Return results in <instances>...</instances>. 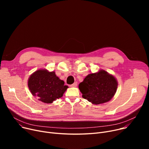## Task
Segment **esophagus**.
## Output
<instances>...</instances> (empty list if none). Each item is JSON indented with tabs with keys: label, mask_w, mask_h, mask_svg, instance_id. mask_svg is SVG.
I'll use <instances>...</instances> for the list:
<instances>
[{
	"label": "esophagus",
	"mask_w": 149,
	"mask_h": 149,
	"mask_svg": "<svg viewBox=\"0 0 149 149\" xmlns=\"http://www.w3.org/2000/svg\"><path fill=\"white\" fill-rule=\"evenodd\" d=\"M77 82H75V83H74L72 84H71L70 86V87H77Z\"/></svg>",
	"instance_id": "obj_1"
}]
</instances>
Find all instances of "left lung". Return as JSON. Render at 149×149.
<instances>
[{
	"instance_id": "1",
	"label": "left lung",
	"mask_w": 149,
	"mask_h": 149,
	"mask_svg": "<svg viewBox=\"0 0 149 149\" xmlns=\"http://www.w3.org/2000/svg\"><path fill=\"white\" fill-rule=\"evenodd\" d=\"M82 97L93 104H103L110 101L118 88V81L112 74L100 69L88 74L79 85Z\"/></svg>"
}]
</instances>
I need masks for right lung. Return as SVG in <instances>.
I'll return each mask as SVG.
<instances>
[{
  "label": "right lung",
  "mask_w": 149,
  "mask_h": 149,
  "mask_svg": "<svg viewBox=\"0 0 149 149\" xmlns=\"http://www.w3.org/2000/svg\"><path fill=\"white\" fill-rule=\"evenodd\" d=\"M60 80L54 71L49 72L45 69L37 70L30 75L28 86L32 95L38 100L51 104L61 98L68 86Z\"/></svg>",
  "instance_id": "right-lung-1"
}]
</instances>
